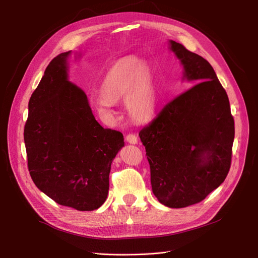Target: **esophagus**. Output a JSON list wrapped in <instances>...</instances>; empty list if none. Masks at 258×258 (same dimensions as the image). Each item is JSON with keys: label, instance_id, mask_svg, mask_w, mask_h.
Here are the masks:
<instances>
[{"label": "esophagus", "instance_id": "34e87169", "mask_svg": "<svg viewBox=\"0 0 258 258\" xmlns=\"http://www.w3.org/2000/svg\"><path fill=\"white\" fill-rule=\"evenodd\" d=\"M126 141L129 142L130 144H137L138 143V138L134 134H129L126 136Z\"/></svg>", "mask_w": 258, "mask_h": 258}]
</instances>
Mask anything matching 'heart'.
<instances>
[{"instance_id": "obj_1", "label": "heart", "mask_w": 258, "mask_h": 258, "mask_svg": "<svg viewBox=\"0 0 258 258\" xmlns=\"http://www.w3.org/2000/svg\"><path fill=\"white\" fill-rule=\"evenodd\" d=\"M102 93L97 99L99 110L111 112L115 101L126 96L131 118L145 122L151 120L158 106V92L150 67L139 58H122L110 68L102 82Z\"/></svg>"}]
</instances>
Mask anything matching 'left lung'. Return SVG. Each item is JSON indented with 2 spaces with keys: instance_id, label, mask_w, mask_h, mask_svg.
Masks as SVG:
<instances>
[{
  "instance_id": "obj_1",
  "label": "left lung",
  "mask_w": 258,
  "mask_h": 258,
  "mask_svg": "<svg viewBox=\"0 0 258 258\" xmlns=\"http://www.w3.org/2000/svg\"><path fill=\"white\" fill-rule=\"evenodd\" d=\"M170 49L181 60L183 80L197 84L163 106L139 137L154 195L162 205L178 209L198 204L225 181L235 121L212 66L174 41Z\"/></svg>"
}]
</instances>
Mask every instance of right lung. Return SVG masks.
<instances>
[{"label": "right lung", "mask_w": 258, "mask_h": 258, "mask_svg": "<svg viewBox=\"0 0 258 258\" xmlns=\"http://www.w3.org/2000/svg\"><path fill=\"white\" fill-rule=\"evenodd\" d=\"M71 50L54 57L29 101L25 124L28 169L40 190L79 211L104 204L121 132L96 120L86 93L68 81Z\"/></svg>", "instance_id": "obj_1"}]
</instances>
